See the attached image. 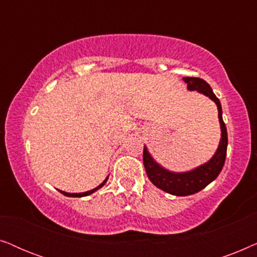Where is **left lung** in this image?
I'll return each mask as SVG.
<instances>
[{
  "instance_id": "left-lung-1",
  "label": "left lung",
  "mask_w": 257,
  "mask_h": 257,
  "mask_svg": "<svg viewBox=\"0 0 257 257\" xmlns=\"http://www.w3.org/2000/svg\"><path fill=\"white\" fill-rule=\"evenodd\" d=\"M184 80L187 83L188 90L199 91L200 93H203L215 101L217 111H219L221 140L216 153L214 154V157L208 163L191 172H186V173H172V172L165 170L152 159V157L147 152L146 147H144L143 161L147 177L158 188L178 196L195 194V193L205 188L207 185H209L213 180H215L224 165L228 145L227 128L222 119V108H221L219 98L214 94L210 86L203 79L198 78V77H184Z\"/></svg>"
}]
</instances>
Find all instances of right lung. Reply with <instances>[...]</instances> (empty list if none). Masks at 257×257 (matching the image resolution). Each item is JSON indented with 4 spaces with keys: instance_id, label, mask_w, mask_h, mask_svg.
Here are the masks:
<instances>
[{
    "instance_id": "right-lung-1",
    "label": "right lung",
    "mask_w": 257,
    "mask_h": 257,
    "mask_svg": "<svg viewBox=\"0 0 257 257\" xmlns=\"http://www.w3.org/2000/svg\"><path fill=\"white\" fill-rule=\"evenodd\" d=\"M107 181V178L105 179V180L101 182V184L98 186V187H96V188H93V189H91V191H89V192H85V193H66V192H63V191H59L62 193V194H64V195H66V196H72V198H80V196H86V195H90V194H92L93 192H96L97 189H99L100 187H103V186L105 185V182Z\"/></svg>"
}]
</instances>
